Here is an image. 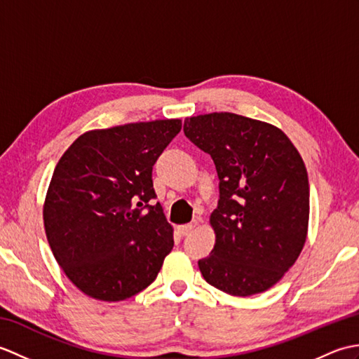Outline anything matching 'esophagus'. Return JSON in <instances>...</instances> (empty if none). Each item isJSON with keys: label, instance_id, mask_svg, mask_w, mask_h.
Listing matches in <instances>:
<instances>
[{"label": "esophagus", "instance_id": "1", "mask_svg": "<svg viewBox=\"0 0 359 359\" xmlns=\"http://www.w3.org/2000/svg\"><path fill=\"white\" fill-rule=\"evenodd\" d=\"M197 225H199V222H197V220H193V222H189V224H185V225H179L177 226V231L180 233V234H189L191 233L194 228H197Z\"/></svg>", "mask_w": 359, "mask_h": 359}]
</instances>
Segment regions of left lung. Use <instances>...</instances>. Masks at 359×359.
Wrapping results in <instances>:
<instances>
[{
  "mask_svg": "<svg viewBox=\"0 0 359 359\" xmlns=\"http://www.w3.org/2000/svg\"><path fill=\"white\" fill-rule=\"evenodd\" d=\"M184 133L208 152L219 177L211 255L199 261L210 285L233 296L266 292L299 257L310 216L309 175L278 126L233 112L185 118Z\"/></svg>",
  "mask_w": 359,
  "mask_h": 359,
  "instance_id": "obj_1",
  "label": "left lung"
}]
</instances>
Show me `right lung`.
I'll list each match as a JSON object with an SVG mask.
<instances>
[{
	"mask_svg": "<svg viewBox=\"0 0 359 359\" xmlns=\"http://www.w3.org/2000/svg\"><path fill=\"white\" fill-rule=\"evenodd\" d=\"M180 118L81 134L53 170L43 205L53 257L93 299L117 302L151 285L174 247L162 205H149L152 166Z\"/></svg>",
	"mask_w": 359,
	"mask_h": 359,
	"instance_id": "right-lung-1",
	"label": "right lung"
}]
</instances>
